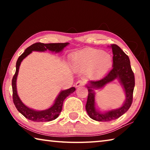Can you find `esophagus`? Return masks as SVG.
<instances>
[{
  "label": "esophagus",
  "instance_id": "esophagus-1",
  "mask_svg": "<svg viewBox=\"0 0 150 150\" xmlns=\"http://www.w3.org/2000/svg\"><path fill=\"white\" fill-rule=\"evenodd\" d=\"M84 85V82L83 81H78L77 83H76V87H82V86Z\"/></svg>",
  "mask_w": 150,
  "mask_h": 150
}]
</instances>
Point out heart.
I'll use <instances>...</instances> for the list:
<instances>
[{
  "instance_id": "1",
  "label": "heart",
  "mask_w": 150,
  "mask_h": 150,
  "mask_svg": "<svg viewBox=\"0 0 150 150\" xmlns=\"http://www.w3.org/2000/svg\"><path fill=\"white\" fill-rule=\"evenodd\" d=\"M110 54L103 50L87 48L75 53L71 57L73 68L77 71H87L91 78L100 79L107 73L112 65Z\"/></svg>"
}]
</instances>
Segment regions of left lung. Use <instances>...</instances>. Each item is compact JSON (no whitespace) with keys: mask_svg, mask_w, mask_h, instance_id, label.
<instances>
[{"mask_svg":"<svg viewBox=\"0 0 150 150\" xmlns=\"http://www.w3.org/2000/svg\"><path fill=\"white\" fill-rule=\"evenodd\" d=\"M110 47L113 54L112 69L101 79L91 81L86 85L88 91L85 106L86 110L89 117L96 121L108 122L116 120L127 112L132 103L135 79L131 68L130 59L117 45L112 44ZM116 79L119 81L124 88L126 99L120 108L101 113L96 108L94 89L102 88Z\"/></svg>","mask_w":150,"mask_h":150,"instance_id":"left-lung-1","label":"left lung"}]
</instances>
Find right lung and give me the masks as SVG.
<instances>
[{
    "label": "right lung",
    "mask_w": 150,
    "mask_h": 150,
    "mask_svg": "<svg viewBox=\"0 0 150 150\" xmlns=\"http://www.w3.org/2000/svg\"><path fill=\"white\" fill-rule=\"evenodd\" d=\"M69 44V43H55V44L54 43H52V44H43L40 42L35 43L27 47L23 54L18 59L16 64V72L12 81V98H13V102L17 110L28 120L34 122H49L55 120L58 117L62 110L63 101L67 98V96L74 92L75 88L73 87L68 89L61 91L57 98H55L53 105L45 110H35L34 109L28 107L22 102L17 93L16 80L21 62L25 57H26L34 51L43 52L49 50L52 52L59 53L62 52L63 50Z\"/></svg>",
    "instance_id": "1"
}]
</instances>
